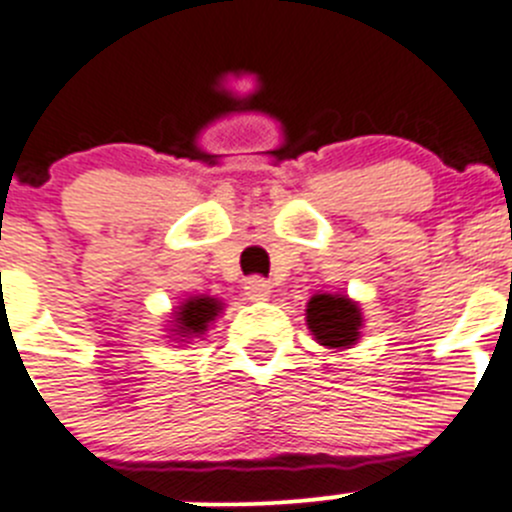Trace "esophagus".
Wrapping results in <instances>:
<instances>
[{
  "label": "esophagus",
  "instance_id": "esophagus-1",
  "mask_svg": "<svg viewBox=\"0 0 512 512\" xmlns=\"http://www.w3.org/2000/svg\"><path fill=\"white\" fill-rule=\"evenodd\" d=\"M243 289H246V296L251 301H266L271 294V284L261 276H251V279L243 281Z\"/></svg>",
  "mask_w": 512,
  "mask_h": 512
}]
</instances>
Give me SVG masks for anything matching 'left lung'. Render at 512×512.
<instances>
[{
	"instance_id": "obj_1",
	"label": "left lung",
	"mask_w": 512,
	"mask_h": 512,
	"mask_svg": "<svg viewBox=\"0 0 512 512\" xmlns=\"http://www.w3.org/2000/svg\"><path fill=\"white\" fill-rule=\"evenodd\" d=\"M362 309L342 294H314L306 304V326L326 349H349L362 337Z\"/></svg>"
}]
</instances>
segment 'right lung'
Returning <instances> with one entry per match:
<instances>
[{"label": "right lung", "instance_id": "obj_1", "mask_svg": "<svg viewBox=\"0 0 512 512\" xmlns=\"http://www.w3.org/2000/svg\"><path fill=\"white\" fill-rule=\"evenodd\" d=\"M218 314H221V301L211 299V296H191V299H186L173 311L175 329H170V332L180 342L201 337Z\"/></svg>", "mask_w": 512, "mask_h": 512}]
</instances>
